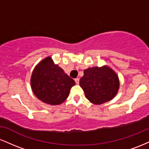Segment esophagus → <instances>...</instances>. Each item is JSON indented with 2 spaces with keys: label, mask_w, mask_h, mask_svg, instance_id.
<instances>
[{
  "label": "esophagus",
  "mask_w": 149,
  "mask_h": 149,
  "mask_svg": "<svg viewBox=\"0 0 149 149\" xmlns=\"http://www.w3.org/2000/svg\"><path fill=\"white\" fill-rule=\"evenodd\" d=\"M75 82H76L77 85L79 84V78H76V79H75Z\"/></svg>",
  "instance_id": "34e87169"
}]
</instances>
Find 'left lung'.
<instances>
[{
    "label": "left lung",
    "mask_w": 149,
    "mask_h": 149,
    "mask_svg": "<svg viewBox=\"0 0 149 149\" xmlns=\"http://www.w3.org/2000/svg\"><path fill=\"white\" fill-rule=\"evenodd\" d=\"M80 85L85 97L92 104L100 105L113 100L120 88L118 76L107 65L84 70Z\"/></svg>",
    "instance_id": "left-lung-1"
}]
</instances>
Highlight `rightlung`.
Listing matches in <instances>:
<instances>
[{"label": "right lung", "mask_w": 149, "mask_h": 149, "mask_svg": "<svg viewBox=\"0 0 149 149\" xmlns=\"http://www.w3.org/2000/svg\"><path fill=\"white\" fill-rule=\"evenodd\" d=\"M32 91L38 100L49 105L62 104L69 97L75 81L47 57L35 66L31 76Z\"/></svg>", "instance_id": "right-lung-1"}]
</instances>
